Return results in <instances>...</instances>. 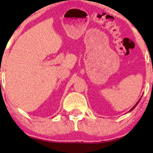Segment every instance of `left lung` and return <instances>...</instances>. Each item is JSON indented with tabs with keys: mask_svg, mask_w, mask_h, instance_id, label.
Returning a JSON list of instances; mask_svg holds the SVG:
<instances>
[{
	"mask_svg": "<svg viewBox=\"0 0 153 153\" xmlns=\"http://www.w3.org/2000/svg\"><path fill=\"white\" fill-rule=\"evenodd\" d=\"M141 97H142V96H141ZM141 98H140V99H139V100H138V102H137V103H136V104H135V106H133V107H132V109H130V110H129V112H131V111H132V110H133V109H135V106H136L137 105H138V103H139V101H140V100H141Z\"/></svg>",
	"mask_w": 153,
	"mask_h": 153,
	"instance_id": "1",
	"label": "left lung"
}]
</instances>
